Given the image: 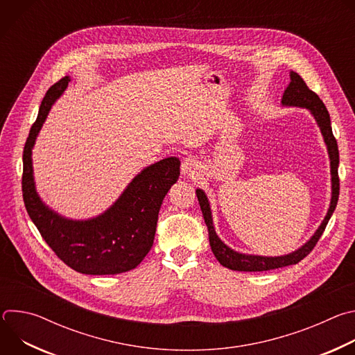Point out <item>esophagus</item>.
<instances>
[{"label": "esophagus", "mask_w": 355, "mask_h": 355, "mask_svg": "<svg viewBox=\"0 0 355 355\" xmlns=\"http://www.w3.org/2000/svg\"><path fill=\"white\" fill-rule=\"evenodd\" d=\"M181 171L188 177H193L198 173V162L192 157H187L181 164Z\"/></svg>", "instance_id": "obj_1"}]
</instances>
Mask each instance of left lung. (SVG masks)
<instances>
[{
  "label": "left lung",
  "instance_id": "obj_1",
  "mask_svg": "<svg viewBox=\"0 0 355 355\" xmlns=\"http://www.w3.org/2000/svg\"><path fill=\"white\" fill-rule=\"evenodd\" d=\"M291 83L284 91L281 104L284 107H297V108H306L313 115L318 126L320 128V132L323 135L324 143L327 146V153L330 159V173H331V199H330V207L327 211V215L324 216L322 225L318 227L315 234L295 250L293 252L285 256L278 257H264V256H254V254H243V252L232 250L229 245H226L216 234L212 220V212L209 200L202 189H196V196L199 200V207L204 215L205 223L208 226L209 232V244L212 248V252L215 254L216 260L226 268L233 271H245V272H257V271H268L275 268H282L286 266L297 264L300 260L305 259L309 252L313 250L316 243L319 241L320 236L323 234L338 200V192H340V180H338V147L337 140L333 136L331 130V122L330 115L323 104V101L319 98L316 92L309 89L306 83L303 78L295 73L291 71Z\"/></svg>",
  "mask_w": 355,
  "mask_h": 355
}]
</instances>
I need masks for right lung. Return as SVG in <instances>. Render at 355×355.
Wrapping results in <instances>:
<instances>
[{
  "label": "right lung",
  "mask_w": 355,
  "mask_h": 355,
  "mask_svg": "<svg viewBox=\"0 0 355 355\" xmlns=\"http://www.w3.org/2000/svg\"><path fill=\"white\" fill-rule=\"evenodd\" d=\"M70 81L66 76L42 101L24 148L22 195L29 218L56 256L77 272L121 274L136 268L153 245L163 199L180 177V160L168 157L143 168L104 214L73 220L50 209L36 192L32 148L46 116Z\"/></svg>",
  "instance_id": "add662e5"
}]
</instances>
